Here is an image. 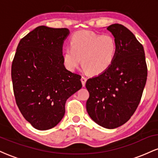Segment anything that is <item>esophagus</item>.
Segmentation results:
<instances>
[{"label": "esophagus", "mask_w": 158, "mask_h": 158, "mask_svg": "<svg viewBox=\"0 0 158 158\" xmlns=\"http://www.w3.org/2000/svg\"><path fill=\"white\" fill-rule=\"evenodd\" d=\"M86 81H87V78L86 77H81V84H82L83 86H85V82H86Z\"/></svg>", "instance_id": "34e87169"}]
</instances>
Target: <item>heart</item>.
I'll list each match as a JSON object with an SVG mask.
<instances>
[{
	"label": "heart",
	"mask_w": 158,
	"mask_h": 158,
	"mask_svg": "<svg viewBox=\"0 0 158 158\" xmlns=\"http://www.w3.org/2000/svg\"><path fill=\"white\" fill-rule=\"evenodd\" d=\"M70 44L63 54L65 67L75 70L82 59L83 67L91 75L104 73L113 64L117 53V42L110 35L81 30L72 35Z\"/></svg>",
	"instance_id": "heart-1"
}]
</instances>
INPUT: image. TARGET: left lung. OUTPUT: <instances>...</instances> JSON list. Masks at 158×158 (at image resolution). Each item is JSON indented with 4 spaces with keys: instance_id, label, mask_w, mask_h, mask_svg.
<instances>
[{
    "instance_id": "obj_1",
    "label": "left lung",
    "mask_w": 158,
    "mask_h": 158,
    "mask_svg": "<svg viewBox=\"0 0 158 158\" xmlns=\"http://www.w3.org/2000/svg\"><path fill=\"white\" fill-rule=\"evenodd\" d=\"M117 42L113 64L104 73L86 81L89 98L86 109L93 120L104 128L125 124L137 109L147 79L143 45L122 24L107 27Z\"/></svg>"
}]
</instances>
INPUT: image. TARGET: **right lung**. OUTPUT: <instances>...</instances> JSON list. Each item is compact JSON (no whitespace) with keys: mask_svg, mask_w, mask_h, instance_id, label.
<instances>
[{"mask_svg":"<svg viewBox=\"0 0 158 158\" xmlns=\"http://www.w3.org/2000/svg\"><path fill=\"white\" fill-rule=\"evenodd\" d=\"M67 28L39 26L21 39L12 64L15 102L38 130L55 127L64 117L67 99L82 86L81 76L65 68L62 55Z\"/></svg>","mask_w":158,"mask_h":158,"instance_id":"obj_1","label":"right lung"}]
</instances>
